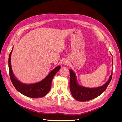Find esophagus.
<instances>
[{"label": "esophagus", "instance_id": "esophagus-1", "mask_svg": "<svg viewBox=\"0 0 122 122\" xmlns=\"http://www.w3.org/2000/svg\"><path fill=\"white\" fill-rule=\"evenodd\" d=\"M65 65H67V63H66H66H65Z\"/></svg>", "mask_w": 122, "mask_h": 122}]
</instances>
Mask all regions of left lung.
I'll use <instances>...</instances> for the list:
<instances>
[{"label": "left lung", "instance_id": "1", "mask_svg": "<svg viewBox=\"0 0 122 122\" xmlns=\"http://www.w3.org/2000/svg\"><path fill=\"white\" fill-rule=\"evenodd\" d=\"M70 89L73 97L79 101H86L97 97L104 92L111 81L112 72L107 82L103 86L96 88H87L79 86L77 82L75 73L70 70Z\"/></svg>", "mask_w": 122, "mask_h": 122}]
</instances>
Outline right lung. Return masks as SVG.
I'll use <instances>...</instances> for the list:
<instances>
[{"instance_id": "add662e5", "label": "right lung", "mask_w": 122, "mask_h": 122, "mask_svg": "<svg viewBox=\"0 0 122 122\" xmlns=\"http://www.w3.org/2000/svg\"><path fill=\"white\" fill-rule=\"evenodd\" d=\"M12 50L13 49L9 55V70L10 80L16 89L20 93L26 96L33 98L42 97L47 95L50 90L51 82H52L53 77L60 69V66H58L54 68L46 78L41 81L30 84H24L18 81L13 74L10 63V56Z\"/></svg>"}]
</instances>
